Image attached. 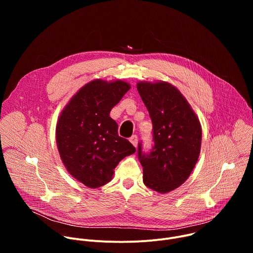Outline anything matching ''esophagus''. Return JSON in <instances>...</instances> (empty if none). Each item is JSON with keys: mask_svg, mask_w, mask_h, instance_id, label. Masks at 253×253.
<instances>
[{"mask_svg": "<svg viewBox=\"0 0 253 253\" xmlns=\"http://www.w3.org/2000/svg\"><path fill=\"white\" fill-rule=\"evenodd\" d=\"M130 142L133 144L134 147H137L138 146V137L136 135H133L131 138H130Z\"/></svg>", "mask_w": 253, "mask_h": 253, "instance_id": "1", "label": "esophagus"}]
</instances>
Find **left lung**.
Here are the masks:
<instances>
[{"instance_id": "obj_1", "label": "left lung", "mask_w": 253, "mask_h": 253, "mask_svg": "<svg viewBox=\"0 0 253 253\" xmlns=\"http://www.w3.org/2000/svg\"><path fill=\"white\" fill-rule=\"evenodd\" d=\"M136 87L153 124L152 151L142 153L141 144L138 148L143 181L150 189L165 194L182 185L194 169L201 149V124L174 85L141 81Z\"/></svg>"}]
</instances>
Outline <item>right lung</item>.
Masks as SVG:
<instances>
[{
    "label": "right lung",
    "mask_w": 253,
    "mask_h": 253,
    "mask_svg": "<svg viewBox=\"0 0 253 253\" xmlns=\"http://www.w3.org/2000/svg\"><path fill=\"white\" fill-rule=\"evenodd\" d=\"M131 88L123 80L94 79L81 87L60 113L56 142L71 176L89 188L111 181L118 163L136 149L118 135L112 108Z\"/></svg>",
    "instance_id": "1"
}]
</instances>
